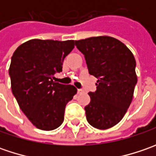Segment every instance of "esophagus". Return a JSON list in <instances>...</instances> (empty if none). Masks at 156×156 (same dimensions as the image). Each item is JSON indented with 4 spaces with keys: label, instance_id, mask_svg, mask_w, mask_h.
Returning <instances> with one entry per match:
<instances>
[{
    "label": "esophagus",
    "instance_id": "1",
    "mask_svg": "<svg viewBox=\"0 0 156 156\" xmlns=\"http://www.w3.org/2000/svg\"><path fill=\"white\" fill-rule=\"evenodd\" d=\"M83 92H84L83 89H81V88H78V89H77V93L78 94H82Z\"/></svg>",
    "mask_w": 156,
    "mask_h": 156
}]
</instances>
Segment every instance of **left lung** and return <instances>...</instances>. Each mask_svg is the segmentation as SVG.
Listing matches in <instances>:
<instances>
[{
  "instance_id": "obj_1",
  "label": "left lung",
  "mask_w": 156,
  "mask_h": 156,
  "mask_svg": "<svg viewBox=\"0 0 156 156\" xmlns=\"http://www.w3.org/2000/svg\"><path fill=\"white\" fill-rule=\"evenodd\" d=\"M75 43L85 56L89 74L98 79L96 91L88 93L87 121L95 129H110L122 121L133 100L137 82L134 55L122 41L106 35Z\"/></svg>"
}]
</instances>
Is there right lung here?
Returning a JSON list of instances; mask_svg holds the SVG:
<instances>
[{
  "mask_svg": "<svg viewBox=\"0 0 156 156\" xmlns=\"http://www.w3.org/2000/svg\"><path fill=\"white\" fill-rule=\"evenodd\" d=\"M75 41L34 39L20 45L11 59L12 93L19 107L37 129L49 131L64 121L66 105L77 93L73 85L53 81Z\"/></svg>",
  "mask_w": 156,
  "mask_h": 156,
  "instance_id": "obj_1",
  "label": "right lung"
}]
</instances>
